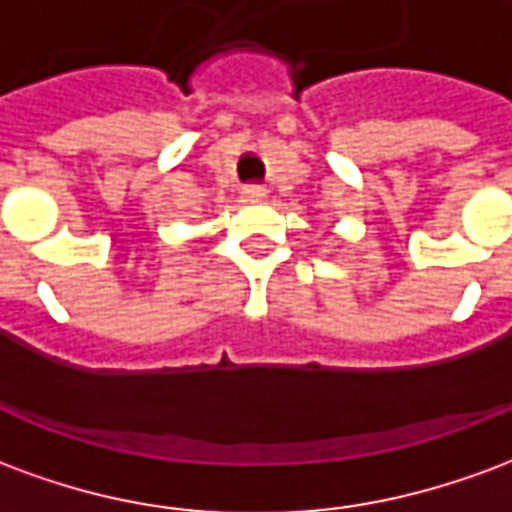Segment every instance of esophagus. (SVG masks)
Listing matches in <instances>:
<instances>
[{"label": "esophagus", "instance_id": "1", "mask_svg": "<svg viewBox=\"0 0 512 512\" xmlns=\"http://www.w3.org/2000/svg\"><path fill=\"white\" fill-rule=\"evenodd\" d=\"M244 194L249 202H263L268 197V191L263 186H249V189H244Z\"/></svg>", "mask_w": 512, "mask_h": 512}]
</instances>
